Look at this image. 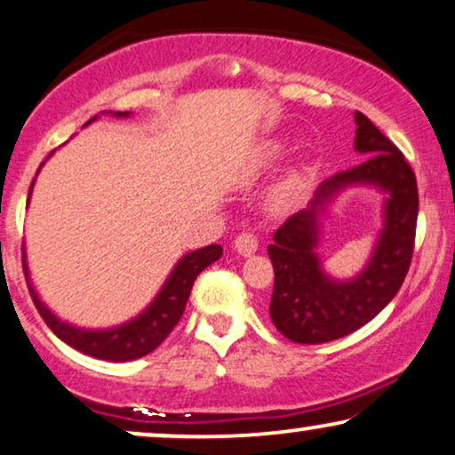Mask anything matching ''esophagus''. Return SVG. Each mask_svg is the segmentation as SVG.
Listing matches in <instances>:
<instances>
[{
	"label": "esophagus",
	"mask_w": 455,
	"mask_h": 455,
	"mask_svg": "<svg viewBox=\"0 0 455 455\" xmlns=\"http://www.w3.org/2000/svg\"><path fill=\"white\" fill-rule=\"evenodd\" d=\"M235 250H237L241 256H251L258 250V237L254 233L237 235V239H235Z\"/></svg>",
	"instance_id": "esophagus-1"
}]
</instances>
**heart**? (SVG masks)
Here are the masks:
<instances>
[{"label":"heart","mask_w":455,"mask_h":455,"mask_svg":"<svg viewBox=\"0 0 455 455\" xmlns=\"http://www.w3.org/2000/svg\"><path fill=\"white\" fill-rule=\"evenodd\" d=\"M268 157H273V153H268ZM298 193H300V178L294 174L287 176L285 180L275 188L273 204L279 205V208H285V205H290L291 201L298 197Z\"/></svg>","instance_id":"obj_1"}]
</instances>
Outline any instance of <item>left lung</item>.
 <instances>
[{"instance_id": "left-lung-1", "label": "left lung", "mask_w": 455, "mask_h": 455, "mask_svg": "<svg viewBox=\"0 0 455 455\" xmlns=\"http://www.w3.org/2000/svg\"><path fill=\"white\" fill-rule=\"evenodd\" d=\"M355 148L367 155L355 168L327 178L307 210L290 216L273 235L275 268L270 319L287 340L323 344L348 336L393 300L410 270L418 222V185L411 165L363 113H355ZM353 184L387 193L385 228L368 267L355 280L336 282L320 268L314 247L324 205Z\"/></svg>"}]
</instances>
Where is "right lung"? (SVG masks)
Returning <instances> with one entry per match:
<instances>
[{
  "label": "right lung",
  "mask_w": 455,
  "mask_h": 455,
  "mask_svg": "<svg viewBox=\"0 0 455 455\" xmlns=\"http://www.w3.org/2000/svg\"><path fill=\"white\" fill-rule=\"evenodd\" d=\"M115 115H117V117H128L130 113ZM94 119L96 117H92L88 124L94 122ZM28 195H31V191H28ZM220 256L222 247L218 243L201 247V250H195L191 254L182 256L174 270L170 273L168 281L161 287L157 298H155L136 319H132L128 323L119 327H111V330H84V327H75L71 323H67V321H60L42 300H39L36 287L31 285L25 250H22V268H25L28 294L33 298V304H36V308L39 310V315H42L45 325H48L62 342H67L68 347L79 350V353L96 356V359L134 361L153 353V350L170 336V331L174 330L176 323L182 317V313H185L188 294H191L197 275L205 267H210L212 262H216Z\"/></svg>",
  "instance_id": "obj_1"
}]
</instances>
